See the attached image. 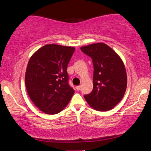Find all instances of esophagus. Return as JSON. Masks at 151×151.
Masks as SVG:
<instances>
[{
  "label": "esophagus",
  "instance_id": "34e87169",
  "mask_svg": "<svg viewBox=\"0 0 151 151\" xmlns=\"http://www.w3.org/2000/svg\"><path fill=\"white\" fill-rule=\"evenodd\" d=\"M81 86H76V90H81Z\"/></svg>",
  "mask_w": 151,
  "mask_h": 151
}]
</instances>
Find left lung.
<instances>
[{
    "label": "left lung",
    "instance_id": "8db88e82",
    "mask_svg": "<svg viewBox=\"0 0 151 151\" xmlns=\"http://www.w3.org/2000/svg\"><path fill=\"white\" fill-rule=\"evenodd\" d=\"M91 57L94 66L93 90L84 98L97 111L113 109L122 100L127 88L124 63L114 50L104 43H92L81 47Z\"/></svg>",
    "mask_w": 151,
    "mask_h": 151
}]
</instances>
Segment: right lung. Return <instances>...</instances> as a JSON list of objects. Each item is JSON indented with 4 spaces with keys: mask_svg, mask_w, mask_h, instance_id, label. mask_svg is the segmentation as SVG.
Here are the masks:
<instances>
[{
    "mask_svg": "<svg viewBox=\"0 0 151 151\" xmlns=\"http://www.w3.org/2000/svg\"><path fill=\"white\" fill-rule=\"evenodd\" d=\"M75 48L47 44L30 57L25 75L26 90L37 108L56 114L67 106L75 93L68 83L67 72Z\"/></svg>",
    "mask_w": 151,
    "mask_h": 151,
    "instance_id": "add662e5",
    "label": "right lung"
}]
</instances>
